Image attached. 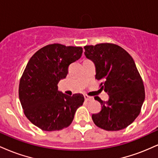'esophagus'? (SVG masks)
<instances>
[{
    "label": "esophagus",
    "instance_id": "1",
    "mask_svg": "<svg viewBox=\"0 0 158 158\" xmlns=\"http://www.w3.org/2000/svg\"><path fill=\"white\" fill-rule=\"evenodd\" d=\"M84 97H85V101H91V100H93V99H94L93 97H89V96H88V95H85Z\"/></svg>",
    "mask_w": 158,
    "mask_h": 158
}]
</instances>
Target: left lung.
<instances>
[{
    "label": "left lung",
    "mask_w": 158,
    "mask_h": 158,
    "mask_svg": "<svg viewBox=\"0 0 158 158\" xmlns=\"http://www.w3.org/2000/svg\"><path fill=\"white\" fill-rule=\"evenodd\" d=\"M86 58L94 61L96 79L109 96L108 101L94 99L102 110L92 115L94 124L106 131H119L135 121L145 99L144 85L128 52L117 44L102 43L84 47Z\"/></svg>",
    "instance_id": "obj_1"
}]
</instances>
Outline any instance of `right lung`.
Returning a JSON list of instances; mask_svg holds the SVG:
<instances>
[{
    "label": "right lung",
    "mask_w": 158,
    "mask_h": 158,
    "mask_svg": "<svg viewBox=\"0 0 158 158\" xmlns=\"http://www.w3.org/2000/svg\"><path fill=\"white\" fill-rule=\"evenodd\" d=\"M82 48L48 44L30 58L19 83V95L27 118L43 131H59L73 122L84 96H68L58 90L68 67L81 56Z\"/></svg>",
    "instance_id": "1"
}]
</instances>
